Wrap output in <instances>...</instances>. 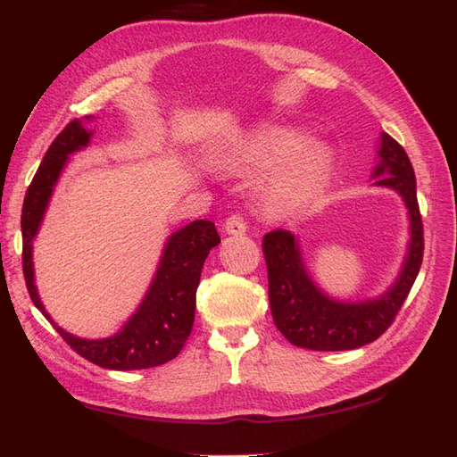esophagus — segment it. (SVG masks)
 <instances>
[{
    "label": "esophagus",
    "instance_id": "esophagus-1",
    "mask_svg": "<svg viewBox=\"0 0 457 457\" xmlns=\"http://www.w3.org/2000/svg\"><path fill=\"white\" fill-rule=\"evenodd\" d=\"M247 228V223L240 213H234L225 220V232L228 234H244Z\"/></svg>",
    "mask_w": 457,
    "mask_h": 457
}]
</instances>
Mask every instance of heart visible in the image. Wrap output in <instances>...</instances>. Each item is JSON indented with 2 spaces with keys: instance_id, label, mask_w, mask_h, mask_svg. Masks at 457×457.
Returning a JSON list of instances; mask_svg holds the SVG:
<instances>
[{
  "instance_id": "b5f03b06",
  "label": "heart",
  "mask_w": 457,
  "mask_h": 457,
  "mask_svg": "<svg viewBox=\"0 0 457 457\" xmlns=\"http://www.w3.org/2000/svg\"><path fill=\"white\" fill-rule=\"evenodd\" d=\"M227 165L240 173L276 170L261 188L265 210L274 215L309 212L322 200L329 183L331 158L307 133L287 126H262L232 148Z\"/></svg>"
}]
</instances>
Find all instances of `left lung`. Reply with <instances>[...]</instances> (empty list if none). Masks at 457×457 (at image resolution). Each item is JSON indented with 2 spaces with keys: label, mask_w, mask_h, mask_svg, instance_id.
I'll use <instances>...</instances> for the list:
<instances>
[{
  "label": "left lung",
  "mask_w": 457,
  "mask_h": 457,
  "mask_svg": "<svg viewBox=\"0 0 457 457\" xmlns=\"http://www.w3.org/2000/svg\"><path fill=\"white\" fill-rule=\"evenodd\" d=\"M376 185L403 196L410 217V245L396 282L378 299L343 303L328 297L303 265L297 238L272 230L262 238L269 270L270 312L280 334L295 347L312 351H351L376 341L395 320L423 261V223L416 195V175L410 158L389 133H381Z\"/></svg>",
  "instance_id": "obj_1"
}]
</instances>
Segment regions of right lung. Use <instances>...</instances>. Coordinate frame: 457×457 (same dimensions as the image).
I'll return each mask as SVG.
<instances>
[{
  "label": "right lung",
  "instance_id": "1",
  "mask_svg": "<svg viewBox=\"0 0 457 457\" xmlns=\"http://www.w3.org/2000/svg\"><path fill=\"white\" fill-rule=\"evenodd\" d=\"M91 121L93 116H86ZM91 131L81 120H72L46 152L44 162L26 190L22 204V272L30 299L71 347L86 361L106 370H145L173 361L188 339L196 311V289L204 261L220 238L212 220H192L173 232L163 247L160 267L139 309L116 336L106 339H81L68 334L41 305L34 284L32 240L47 210L53 187L72 152L86 148Z\"/></svg>",
  "mask_w": 457,
  "mask_h": 457
}]
</instances>
